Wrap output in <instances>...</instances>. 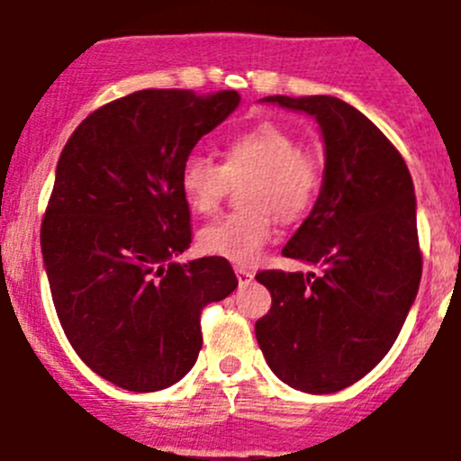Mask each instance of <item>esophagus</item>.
Masks as SVG:
<instances>
[{"instance_id":"esophagus-1","label":"esophagus","mask_w":461,"mask_h":461,"mask_svg":"<svg viewBox=\"0 0 461 461\" xmlns=\"http://www.w3.org/2000/svg\"><path fill=\"white\" fill-rule=\"evenodd\" d=\"M234 270H236V276H239V284H240V285H243V284H249V281L254 279V275H252V272L248 270V267H240V266H236Z\"/></svg>"}]
</instances>
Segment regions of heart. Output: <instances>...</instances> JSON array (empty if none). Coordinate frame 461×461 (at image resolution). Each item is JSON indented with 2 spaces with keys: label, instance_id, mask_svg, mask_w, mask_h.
<instances>
[{
  "label": "heart",
  "instance_id": "obj_1",
  "mask_svg": "<svg viewBox=\"0 0 461 461\" xmlns=\"http://www.w3.org/2000/svg\"><path fill=\"white\" fill-rule=\"evenodd\" d=\"M243 180L240 203L248 209L204 225L198 245L209 257L249 266L275 234L272 211L281 222H297L311 212L321 189V167L293 132L263 122L231 135L222 146V162L186 155L177 185L186 207L209 216L221 207L230 182Z\"/></svg>",
  "mask_w": 461,
  "mask_h": 461
}]
</instances>
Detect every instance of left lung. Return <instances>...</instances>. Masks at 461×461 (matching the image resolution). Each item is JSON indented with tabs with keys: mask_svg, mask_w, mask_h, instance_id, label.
<instances>
[{
	"mask_svg": "<svg viewBox=\"0 0 461 461\" xmlns=\"http://www.w3.org/2000/svg\"><path fill=\"white\" fill-rule=\"evenodd\" d=\"M317 119L324 185L284 257L315 272H258L272 294L254 326L272 372L306 394H330L367 376L399 338L421 281L417 198L396 146L335 96H266Z\"/></svg>",
	"mask_w": 461,
	"mask_h": 461,
	"instance_id": "8db88e82",
	"label": "left lung"
}]
</instances>
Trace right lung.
<instances>
[{"label":"right lung","instance_id":"1","mask_svg":"<svg viewBox=\"0 0 461 461\" xmlns=\"http://www.w3.org/2000/svg\"><path fill=\"white\" fill-rule=\"evenodd\" d=\"M239 101L234 89H140L94 110L58 159L40 230L53 306L80 360L123 390L186 376L203 308L239 285L227 258L173 261L191 245L182 162Z\"/></svg>","mask_w":461,"mask_h":461}]
</instances>
